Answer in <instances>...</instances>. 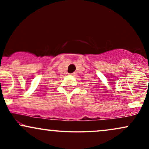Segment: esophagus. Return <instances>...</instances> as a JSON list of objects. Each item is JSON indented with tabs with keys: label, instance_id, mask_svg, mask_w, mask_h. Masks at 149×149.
Returning a JSON list of instances; mask_svg holds the SVG:
<instances>
[{
	"label": "esophagus",
	"instance_id": "esophagus-1",
	"mask_svg": "<svg viewBox=\"0 0 149 149\" xmlns=\"http://www.w3.org/2000/svg\"><path fill=\"white\" fill-rule=\"evenodd\" d=\"M70 74H71V76H72V75H74V74H75V73H70Z\"/></svg>",
	"mask_w": 149,
	"mask_h": 149
}]
</instances>
